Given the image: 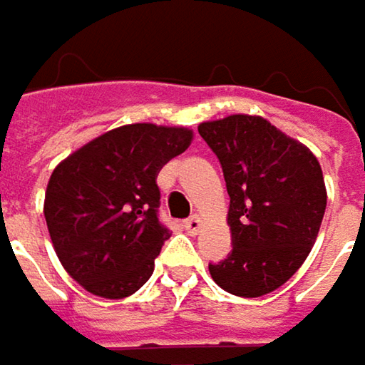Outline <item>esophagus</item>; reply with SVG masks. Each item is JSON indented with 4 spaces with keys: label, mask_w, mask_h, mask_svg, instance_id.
<instances>
[{
    "label": "esophagus",
    "mask_w": 365,
    "mask_h": 365,
    "mask_svg": "<svg viewBox=\"0 0 365 365\" xmlns=\"http://www.w3.org/2000/svg\"><path fill=\"white\" fill-rule=\"evenodd\" d=\"M182 226H185V230H187L189 235H197V232L201 230V218H199V216H193V218L182 222Z\"/></svg>",
    "instance_id": "1"
}]
</instances>
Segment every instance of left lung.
<instances>
[{
  "label": "left lung",
  "mask_w": 365,
  "mask_h": 365,
  "mask_svg": "<svg viewBox=\"0 0 365 365\" xmlns=\"http://www.w3.org/2000/svg\"><path fill=\"white\" fill-rule=\"evenodd\" d=\"M199 135L222 164L235 245L210 274L230 295H268L299 270L318 239L326 210L320 162L262 116L207 120Z\"/></svg>",
  "instance_id": "8db88e82"
}]
</instances>
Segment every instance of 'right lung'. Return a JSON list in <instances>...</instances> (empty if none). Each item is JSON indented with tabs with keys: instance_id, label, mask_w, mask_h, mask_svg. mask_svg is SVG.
I'll use <instances>...</instances> for the list:
<instances>
[{
	"instance_id": "add662e5",
	"label": "right lung",
	"mask_w": 365,
	"mask_h": 365,
	"mask_svg": "<svg viewBox=\"0 0 365 365\" xmlns=\"http://www.w3.org/2000/svg\"><path fill=\"white\" fill-rule=\"evenodd\" d=\"M193 141L185 126L112 128L64 158L49 176L43 214L56 255L85 291L137 293L170 232L158 220V172Z\"/></svg>"
}]
</instances>
